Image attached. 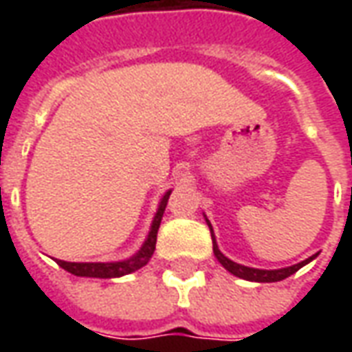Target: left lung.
Wrapping results in <instances>:
<instances>
[{
    "label": "left lung",
    "mask_w": 352,
    "mask_h": 352,
    "mask_svg": "<svg viewBox=\"0 0 352 352\" xmlns=\"http://www.w3.org/2000/svg\"><path fill=\"white\" fill-rule=\"evenodd\" d=\"M206 222L209 230H211V239H213V252H214V258L221 262V265L224 270H228L232 275H236L239 279H245V280H252V283H277V280H283L290 277L292 273H296L300 267H303L305 264H309L311 260L317 258V254H313L309 258L302 260L300 264H294V265H288V267H280V270H258V267H249V265H243V264H237L234 260H230L228 256H224L219 249V245H217V239H214V234H213V226H211V222L207 221L206 217Z\"/></svg>",
    "instance_id": "obj_1"
}]
</instances>
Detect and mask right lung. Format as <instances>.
Segmentation results:
<instances>
[{
  "label": "right lung",
  "mask_w": 352,
  "mask_h": 352,
  "mask_svg": "<svg viewBox=\"0 0 352 352\" xmlns=\"http://www.w3.org/2000/svg\"><path fill=\"white\" fill-rule=\"evenodd\" d=\"M169 194H171V190L162 196L158 209L154 213L151 230H148V236L143 241V245L139 247V251L131 254L130 258L116 260V262H65V260H56V264L64 267L65 272L77 275V277H94V279H115V277H122L128 273L138 272L139 267L146 265L148 260L153 258L154 249H156V234H158L162 217H164V211L168 206Z\"/></svg>",
  "instance_id": "right-lung-1"
}]
</instances>
